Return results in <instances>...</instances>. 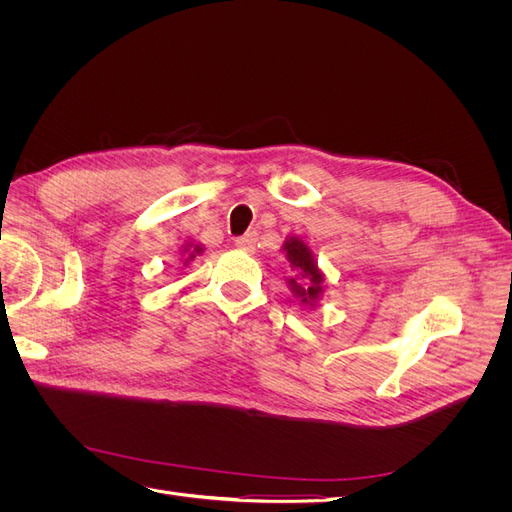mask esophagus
<instances>
[{
    "instance_id": "esophagus-1",
    "label": "esophagus",
    "mask_w": 512,
    "mask_h": 512,
    "mask_svg": "<svg viewBox=\"0 0 512 512\" xmlns=\"http://www.w3.org/2000/svg\"><path fill=\"white\" fill-rule=\"evenodd\" d=\"M235 245H237V250L252 254L254 247H256V235H254V232H247V235L235 239Z\"/></svg>"
}]
</instances>
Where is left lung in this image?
<instances>
[{"instance_id": "1", "label": "left lung", "mask_w": 512, "mask_h": 512, "mask_svg": "<svg viewBox=\"0 0 512 512\" xmlns=\"http://www.w3.org/2000/svg\"><path fill=\"white\" fill-rule=\"evenodd\" d=\"M284 252H286V258L292 265V269H297L299 277L294 280V277H290V290L294 292V297L301 299V303H316L318 297L322 294V282L324 277L316 265L314 260V254L309 252V247L297 239V237H290L286 239L284 243Z\"/></svg>"}]
</instances>
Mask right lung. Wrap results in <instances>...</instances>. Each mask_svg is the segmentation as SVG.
<instances>
[{
  "label": "right lung",
  "mask_w": 512,
  "mask_h": 512,
  "mask_svg": "<svg viewBox=\"0 0 512 512\" xmlns=\"http://www.w3.org/2000/svg\"><path fill=\"white\" fill-rule=\"evenodd\" d=\"M200 252H203V245H185V250H183V254H185V262H183V265H188V262L190 260H194L196 258V254H200Z\"/></svg>",
  "instance_id": "obj_1"
}]
</instances>
